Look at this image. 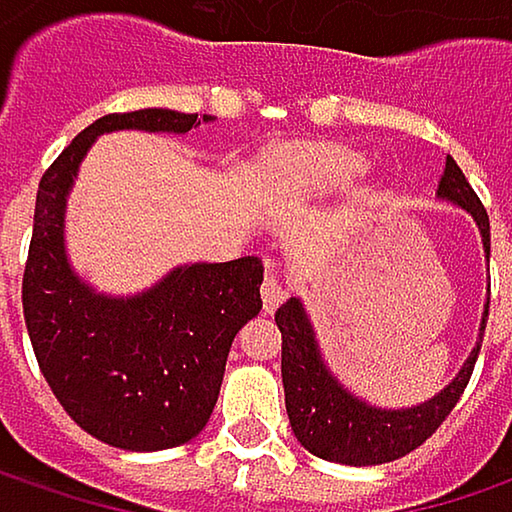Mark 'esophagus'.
<instances>
[{"instance_id":"esophagus-1","label":"esophagus","mask_w":512,"mask_h":512,"mask_svg":"<svg viewBox=\"0 0 512 512\" xmlns=\"http://www.w3.org/2000/svg\"><path fill=\"white\" fill-rule=\"evenodd\" d=\"M260 296H263V311L272 314V311L287 299V284L278 281L275 275H266L263 284H260Z\"/></svg>"}]
</instances>
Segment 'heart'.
Masks as SVG:
<instances>
[{
	"label": "heart",
	"instance_id": "obj_1",
	"mask_svg": "<svg viewBox=\"0 0 512 512\" xmlns=\"http://www.w3.org/2000/svg\"><path fill=\"white\" fill-rule=\"evenodd\" d=\"M364 174V159L344 148H314L299 159L293 177L308 192H326L353 183Z\"/></svg>",
	"mask_w": 512,
	"mask_h": 512
}]
</instances>
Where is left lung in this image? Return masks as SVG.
<instances>
[{
  "label": "left lung",
  "instance_id": "8db88e82",
  "mask_svg": "<svg viewBox=\"0 0 512 512\" xmlns=\"http://www.w3.org/2000/svg\"><path fill=\"white\" fill-rule=\"evenodd\" d=\"M439 195L465 207L474 222L480 225L483 246L489 252V216L480 204L477 192L465 180L462 168L454 156L445 159V174L439 183ZM489 305L483 311L480 323V341L471 350L468 361L462 364L457 379L436 394L433 400L415 406V409H373L367 403L347 394L338 379L326 370L317 353L314 329L302 311L299 299H287L275 311V323L281 332V382H284V406L290 427L296 439L311 451L314 457L344 465H382V462L400 460L421 448L451 415V409L460 403L462 391L471 379L474 361L483 344Z\"/></svg>",
  "mask_w": 512,
  "mask_h": 512
}]
</instances>
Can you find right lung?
Here are the masks:
<instances>
[{"mask_svg": "<svg viewBox=\"0 0 512 512\" xmlns=\"http://www.w3.org/2000/svg\"><path fill=\"white\" fill-rule=\"evenodd\" d=\"M195 124L198 115L174 109L103 115L55 156L38 186L23 269L35 358L64 412L94 439L124 451L177 448L207 427L231 341L263 305V260L192 263L142 296L106 299L67 266L64 198L100 133H189Z\"/></svg>", "mask_w": 512, "mask_h": 512, "instance_id": "obj_1", "label": "right lung"}]
</instances>
